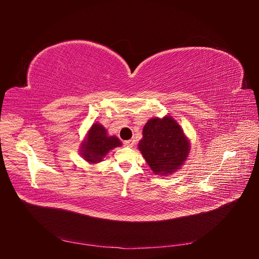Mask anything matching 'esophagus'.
<instances>
[{
	"instance_id": "34e87169",
	"label": "esophagus",
	"mask_w": 259,
	"mask_h": 259,
	"mask_svg": "<svg viewBox=\"0 0 259 259\" xmlns=\"http://www.w3.org/2000/svg\"><path fill=\"white\" fill-rule=\"evenodd\" d=\"M134 145H135L134 139H130V140H126V142H124V146H126V147H133Z\"/></svg>"
}]
</instances>
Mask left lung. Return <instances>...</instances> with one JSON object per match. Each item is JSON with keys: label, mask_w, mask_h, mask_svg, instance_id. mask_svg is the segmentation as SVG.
<instances>
[{"label": "left lung", "mask_w": 259, "mask_h": 259, "mask_svg": "<svg viewBox=\"0 0 259 259\" xmlns=\"http://www.w3.org/2000/svg\"><path fill=\"white\" fill-rule=\"evenodd\" d=\"M138 148L154 174L168 176L183 166L190 152V143L180 125L166 115L153 117L145 124Z\"/></svg>", "instance_id": "obj_1"}]
</instances>
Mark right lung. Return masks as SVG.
Listing matches in <instances>:
<instances>
[{
    "label": "right lung",
    "mask_w": 259,
    "mask_h": 259,
    "mask_svg": "<svg viewBox=\"0 0 259 259\" xmlns=\"http://www.w3.org/2000/svg\"><path fill=\"white\" fill-rule=\"evenodd\" d=\"M120 146L121 142L119 138L109 136L103 125L94 123L82 143L81 155L89 163L96 164L103 161L109 151Z\"/></svg>",
    "instance_id": "obj_1"
}]
</instances>
